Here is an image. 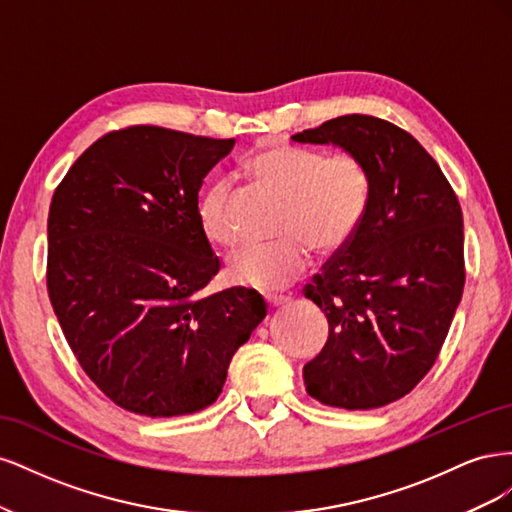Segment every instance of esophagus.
Listing matches in <instances>:
<instances>
[{"instance_id":"34e87169","label":"esophagus","mask_w":512,"mask_h":512,"mask_svg":"<svg viewBox=\"0 0 512 512\" xmlns=\"http://www.w3.org/2000/svg\"><path fill=\"white\" fill-rule=\"evenodd\" d=\"M286 301H288V297H277V294H269V297H267V305H269L271 309L284 305Z\"/></svg>"}]
</instances>
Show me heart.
Instances as JSON below:
<instances>
[{
    "label": "heart",
    "mask_w": 512,
    "mask_h": 512,
    "mask_svg": "<svg viewBox=\"0 0 512 512\" xmlns=\"http://www.w3.org/2000/svg\"><path fill=\"white\" fill-rule=\"evenodd\" d=\"M256 181L286 198L280 245L245 247L228 262L230 280L260 292L284 290L309 267L308 243L318 254H333L354 237L371 196L365 164L348 156L324 158L320 151L271 143L245 162ZM196 218L203 235L218 247L237 245L230 218V185L209 183L198 198Z\"/></svg>",
    "instance_id": "1"
}]
</instances>
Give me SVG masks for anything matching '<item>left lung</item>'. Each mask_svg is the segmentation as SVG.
Wrapping results in <instances>:
<instances>
[{
    "label": "left lung",
    "mask_w": 512,
    "mask_h": 512,
    "mask_svg": "<svg viewBox=\"0 0 512 512\" xmlns=\"http://www.w3.org/2000/svg\"><path fill=\"white\" fill-rule=\"evenodd\" d=\"M292 141L344 149L371 179L361 226L305 286L329 320L305 391L333 408H382L427 376L451 329L466 282L459 200L421 143L384 119L344 115Z\"/></svg>",
    "instance_id": "obj_1"
}]
</instances>
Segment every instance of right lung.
<instances>
[{
    "instance_id": "add662e5",
    "label": "right lung",
    "mask_w": 512,
    "mask_h": 512,
    "mask_svg": "<svg viewBox=\"0 0 512 512\" xmlns=\"http://www.w3.org/2000/svg\"><path fill=\"white\" fill-rule=\"evenodd\" d=\"M235 138L158 126L102 136L72 164L49 211L46 286L85 374L123 410L211 406L232 354L267 316L241 288L198 299L220 271L198 226V190Z\"/></svg>"
}]
</instances>
